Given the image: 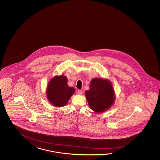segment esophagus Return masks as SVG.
<instances>
[{"mask_svg":"<svg viewBox=\"0 0 160 160\" xmlns=\"http://www.w3.org/2000/svg\"><path fill=\"white\" fill-rule=\"evenodd\" d=\"M82 93H83V92H82V90H77V94H79V95H82Z\"/></svg>","mask_w":160,"mask_h":160,"instance_id":"esophagus-1","label":"esophagus"}]
</instances>
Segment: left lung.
I'll list each match as a JSON object with an SVG mask.
<instances>
[{
    "instance_id": "8db88e82",
    "label": "left lung",
    "mask_w": 160,
    "mask_h": 160,
    "mask_svg": "<svg viewBox=\"0 0 160 160\" xmlns=\"http://www.w3.org/2000/svg\"><path fill=\"white\" fill-rule=\"evenodd\" d=\"M85 95L90 108L96 112H103L109 109L114 100L112 85L103 79H92L90 90L86 91Z\"/></svg>"
}]
</instances>
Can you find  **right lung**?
<instances>
[{
	"mask_svg": "<svg viewBox=\"0 0 160 160\" xmlns=\"http://www.w3.org/2000/svg\"><path fill=\"white\" fill-rule=\"evenodd\" d=\"M75 89L68 85V79L64 75L56 76L48 85L47 97L55 106L63 107L67 104Z\"/></svg>",
	"mask_w": 160,
	"mask_h": 160,
	"instance_id": "right-lung-1",
	"label": "right lung"
}]
</instances>
